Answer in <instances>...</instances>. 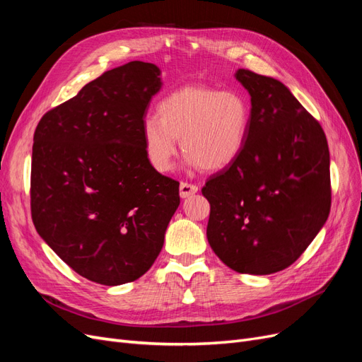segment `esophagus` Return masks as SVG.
<instances>
[{"label": "esophagus", "instance_id": "34e87169", "mask_svg": "<svg viewBox=\"0 0 362 362\" xmlns=\"http://www.w3.org/2000/svg\"><path fill=\"white\" fill-rule=\"evenodd\" d=\"M198 192V185L190 184V182H181L180 184V194L181 198H189V196L194 194Z\"/></svg>", "mask_w": 362, "mask_h": 362}]
</instances>
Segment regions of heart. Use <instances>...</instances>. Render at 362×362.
I'll return each instance as SVG.
<instances>
[{"mask_svg":"<svg viewBox=\"0 0 362 362\" xmlns=\"http://www.w3.org/2000/svg\"><path fill=\"white\" fill-rule=\"evenodd\" d=\"M250 104L234 89L192 84L168 93L157 104V116L141 125L149 166L166 173L177 156V139L192 166L222 170L238 158L250 127Z\"/></svg>","mask_w":362,"mask_h":362,"instance_id":"heart-1","label":"heart"}]
</instances>
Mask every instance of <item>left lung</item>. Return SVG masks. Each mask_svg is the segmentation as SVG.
Wrapping results in <instances>:
<instances>
[{"label": "left lung", "mask_w": 362, "mask_h": 362, "mask_svg": "<svg viewBox=\"0 0 362 362\" xmlns=\"http://www.w3.org/2000/svg\"><path fill=\"white\" fill-rule=\"evenodd\" d=\"M235 76L250 95V127L242 154L202 187L206 238L229 269L270 275L291 266L329 216V148L281 81L249 69Z\"/></svg>", "instance_id": "1"}]
</instances>
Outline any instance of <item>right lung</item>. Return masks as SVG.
<instances>
[{"mask_svg": "<svg viewBox=\"0 0 362 362\" xmlns=\"http://www.w3.org/2000/svg\"><path fill=\"white\" fill-rule=\"evenodd\" d=\"M161 87L152 63L104 72L42 116L31 156V218L48 246L103 286L151 269L180 205V182L146 161L141 125Z\"/></svg>", "mask_w": 362, "mask_h": 362, "instance_id": "obj_1", "label": "right lung"}]
</instances>
